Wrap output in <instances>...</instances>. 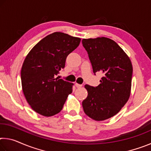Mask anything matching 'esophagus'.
<instances>
[{"instance_id": "34e87169", "label": "esophagus", "mask_w": 151, "mask_h": 151, "mask_svg": "<svg viewBox=\"0 0 151 151\" xmlns=\"http://www.w3.org/2000/svg\"><path fill=\"white\" fill-rule=\"evenodd\" d=\"M75 86H76L77 88H81V87H82V86H83V85H80V84L76 83H75Z\"/></svg>"}]
</instances>
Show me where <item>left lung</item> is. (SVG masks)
I'll list each match as a JSON object with an SVG mask.
<instances>
[{
	"label": "left lung",
	"instance_id": "1",
	"mask_svg": "<svg viewBox=\"0 0 151 151\" xmlns=\"http://www.w3.org/2000/svg\"><path fill=\"white\" fill-rule=\"evenodd\" d=\"M93 73L101 72V83L86 85L88 96L82 103L86 115L94 121L108 119L121 111L131 91L132 66L129 57L113 40L106 37L84 39Z\"/></svg>",
	"mask_w": 151,
	"mask_h": 151
}]
</instances>
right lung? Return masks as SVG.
<instances>
[{"label": "right lung", "instance_id": "obj_1", "mask_svg": "<svg viewBox=\"0 0 151 151\" xmlns=\"http://www.w3.org/2000/svg\"><path fill=\"white\" fill-rule=\"evenodd\" d=\"M81 39L55 32L47 36L30 50L21 68L24 95L32 110L45 116L63 109L73 83L55 78L65 68L67 56L78 47Z\"/></svg>", "mask_w": 151, "mask_h": 151}]
</instances>
